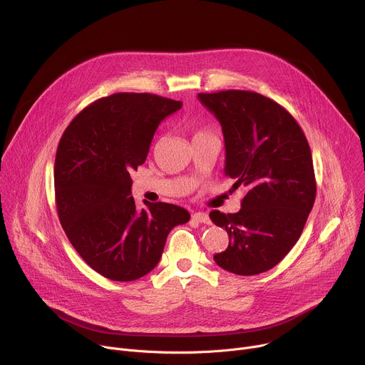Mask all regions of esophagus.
I'll return each mask as SVG.
<instances>
[{"instance_id":"1","label":"esophagus","mask_w":365,"mask_h":365,"mask_svg":"<svg viewBox=\"0 0 365 365\" xmlns=\"http://www.w3.org/2000/svg\"><path fill=\"white\" fill-rule=\"evenodd\" d=\"M192 218H193L196 222H200V224H206V225L211 224L210 215H207L206 212H195V214H192Z\"/></svg>"}]
</instances>
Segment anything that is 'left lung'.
<instances>
[{"instance_id": "obj_1", "label": "left lung", "mask_w": 365, "mask_h": 365, "mask_svg": "<svg viewBox=\"0 0 365 365\" xmlns=\"http://www.w3.org/2000/svg\"><path fill=\"white\" fill-rule=\"evenodd\" d=\"M197 98L222 127L225 175L235 179L234 189H247L237 214H210L230 237L214 259L234 274L264 273L293 248L314 207L309 143L290 113L267 96L230 89Z\"/></svg>"}]
</instances>
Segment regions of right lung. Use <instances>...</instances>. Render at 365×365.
I'll return each mask as SVG.
<instances>
[{
	"instance_id": "add662e5",
	"label": "right lung",
	"mask_w": 365,
	"mask_h": 365,
	"mask_svg": "<svg viewBox=\"0 0 365 365\" xmlns=\"http://www.w3.org/2000/svg\"><path fill=\"white\" fill-rule=\"evenodd\" d=\"M180 101L120 92L82 110L65 130L55 160L59 221L85 263L114 282L150 273L169 232L190 215L173 203L137 210L131 176L145 162L159 124Z\"/></svg>"
}]
</instances>
